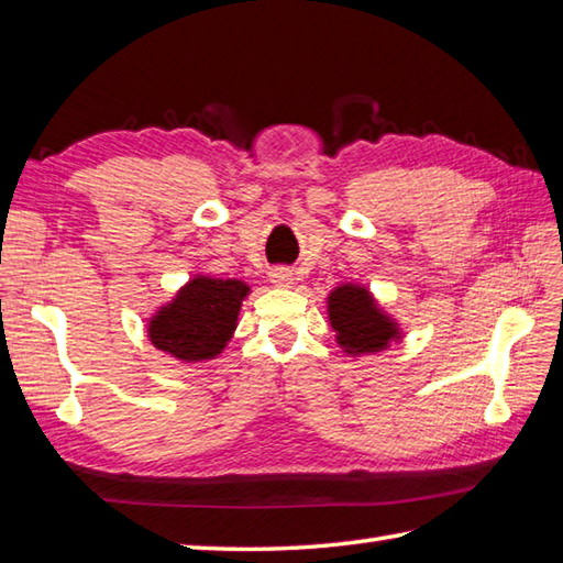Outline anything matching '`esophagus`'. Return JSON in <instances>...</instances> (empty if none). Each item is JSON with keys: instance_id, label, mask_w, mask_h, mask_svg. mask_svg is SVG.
<instances>
[{"instance_id": "34e87169", "label": "esophagus", "mask_w": 563, "mask_h": 563, "mask_svg": "<svg viewBox=\"0 0 563 563\" xmlns=\"http://www.w3.org/2000/svg\"><path fill=\"white\" fill-rule=\"evenodd\" d=\"M271 283L275 285V288H292V285H295V275H292V271H288V268H275V271L271 273Z\"/></svg>"}]
</instances>
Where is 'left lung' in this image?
I'll return each instance as SVG.
<instances>
[{
	"instance_id": "obj_1",
	"label": "left lung",
	"mask_w": 563,
	"mask_h": 563,
	"mask_svg": "<svg viewBox=\"0 0 563 563\" xmlns=\"http://www.w3.org/2000/svg\"><path fill=\"white\" fill-rule=\"evenodd\" d=\"M329 324L336 331V343L353 357L387 351L401 341V327L377 305L365 285L343 283L329 292Z\"/></svg>"
}]
</instances>
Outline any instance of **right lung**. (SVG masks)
Segmentation results:
<instances>
[{
  "label": "right lung",
  "instance_id": "obj_1",
  "mask_svg": "<svg viewBox=\"0 0 563 563\" xmlns=\"http://www.w3.org/2000/svg\"><path fill=\"white\" fill-rule=\"evenodd\" d=\"M249 292L242 280L196 275L150 317L147 336L154 349L181 363L212 361L234 336Z\"/></svg>",
  "mask_w": 563,
  "mask_h": 563
}]
</instances>
